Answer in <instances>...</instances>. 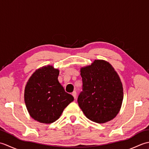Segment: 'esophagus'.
<instances>
[{"label": "esophagus", "instance_id": "1", "mask_svg": "<svg viewBox=\"0 0 149 149\" xmlns=\"http://www.w3.org/2000/svg\"><path fill=\"white\" fill-rule=\"evenodd\" d=\"M72 95H73V97H74V98L75 99H76V96H77V93H76V91H73V92L72 93Z\"/></svg>", "mask_w": 149, "mask_h": 149}]
</instances>
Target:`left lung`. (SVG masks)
I'll return each instance as SVG.
<instances>
[{
    "instance_id": "1",
    "label": "left lung",
    "mask_w": 149,
    "mask_h": 149,
    "mask_svg": "<svg viewBox=\"0 0 149 149\" xmlns=\"http://www.w3.org/2000/svg\"><path fill=\"white\" fill-rule=\"evenodd\" d=\"M83 88L77 102L87 118L98 123L113 119L123 100V87L118 75L109 63L95 60L81 69Z\"/></svg>"
}]
</instances>
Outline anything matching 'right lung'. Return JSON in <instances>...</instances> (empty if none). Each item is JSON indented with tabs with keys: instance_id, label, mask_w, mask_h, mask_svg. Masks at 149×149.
<instances>
[{
	"instance_id": "add662e5",
	"label": "right lung",
	"mask_w": 149,
	"mask_h": 149,
	"mask_svg": "<svg viewBox=\"0 0 149 149\" xmlns=\"http://www.w3.org/2000/svg\"><path fill=\"white\" fill-rule=\"evenodd\" d=\"M59 70L43 66L34 73L25 88L24 100L31 116L44 123L54 122L63 110L74 100L66 93L58 77Z\"/></svg>"
}]
</instances>
